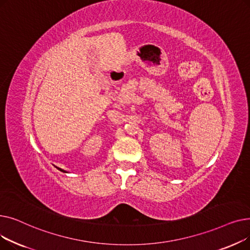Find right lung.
Returning a JSON list of instances; mask_svg holds the SVG:
<instances>
[{"label": "right lung", "instance_id": "add662e5", "mask_svg": "<svg viewBox=\"0 0 250 250\" xmlns=\"http://www.w3.org/2000/svg\"><path fill=\"white\" fill-rule=\"evenodd\" d=\"M59 170H60V171H62V172H67V171H64V170H62V168H59V167H57Z\"/></svg>", "mask_w": 250, "mask_h": 250}]
</instances>
